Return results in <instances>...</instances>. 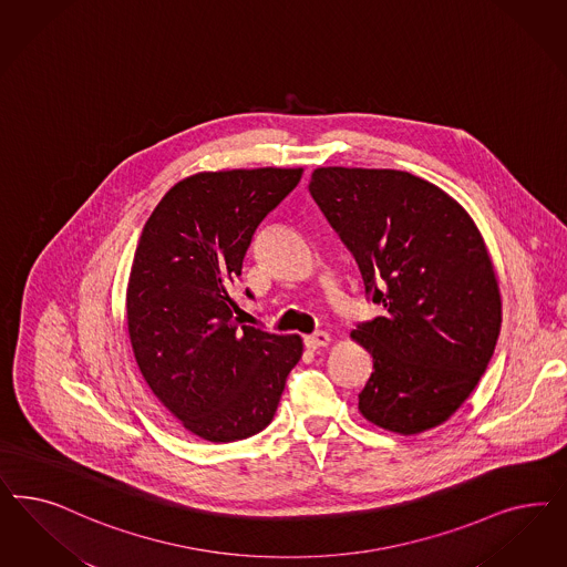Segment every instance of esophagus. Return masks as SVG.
<instances>
[{
    "mask_svg": "<svg viewBox=\"0 0 567 567\" xmlns=\"http://www.w3.org/2000/svg\"><path fill=\"white\" fill-rule=\"evenodd\" d=\"M329 342H331V336H329L328 331H315V333L305 338V347L309 348V350L328 347Z\"/></svg>",
    "mask_w": 567,
    "mask_h": 567,
    "instance_id": "obj_1",
    "label": "esophagus"
}]
</instances>
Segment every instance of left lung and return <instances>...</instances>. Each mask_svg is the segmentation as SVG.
I'll return each instance as SVG.
<instances>
[{
  "label": "left lung",
  "instance_id": "1",
  "mask_svg": "<svg viewBox=\"0 0 567 567\" xmlns=\"http://www.w3.org/2000/svg\"><path fill=\"white\" fill-rule=\"evenodd\" d=\"M309 189L384 307L350 333L373 357L359 413L401 436L439 427L474 392L501 331L477 225L439 185L394 168L319 166Z\"/></svg>",
  "mask_w": 567,
  "mask_h": 567
}]
</instances>
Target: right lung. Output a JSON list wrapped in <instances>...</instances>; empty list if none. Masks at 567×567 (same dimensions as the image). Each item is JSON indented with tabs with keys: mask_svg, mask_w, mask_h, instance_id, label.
<instances>
[{
	"mask_svg": "<svg viewBox=\"0 0 567 567\" xmlns=\"http://www.w3.org/2000/svg\"><path fill=\"white\" fill-rule=\"evenodd\" d=\"M300 177V166L202 171L175 183L144 225L125 296L128 342L154 396L198 439L265 430L302 357L296 333L239 326L227 293L256 227Z\"/></svg>",
	"mask_w": 567,
	"mask_h": 567,
	"instance_id": "obj_1",
	"label": "right lung"
}]
</instances>
